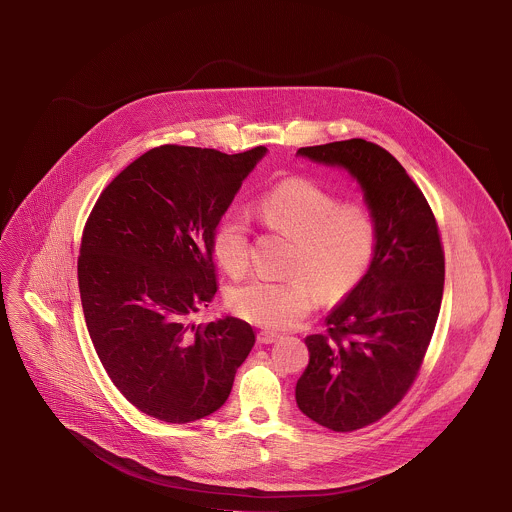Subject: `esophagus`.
Here are the masks:
<instances>
[{
	"label": "esophagus",
	"instance_id": "esophagus-1",
	"mask_svg": "<svg viewBox=\"0 0 512 512\" xmlns=\"http://www.w3.org/2000/svg\"><path fill=\"white\" fill-rule=\"evenodd\" d=\"M278 339H280V335L274 333V331H260V333H258V343H262V345H272V343H276Z\"/></svg>",
	"mask_w": 512,
	"mask_h": 512
}]
</instances>
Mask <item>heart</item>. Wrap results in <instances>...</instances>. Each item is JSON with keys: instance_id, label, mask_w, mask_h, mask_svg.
<instances>
[{"instance_id": "1", "label": "heart", "mask_w": 512, "mask_h": 512, "mask_svg": "<svg viewBox=\"0 0 512 512\" xmlns=\"http://www.w3.org/2000/svg\"><path fill=\"white\" fill-rule=\"evenodd\" d=\"M262 222L292 238L288 280L254 278L228 295L230 309L264 329H290L317 305L319 292L341 299L365 278L376 252V222L361 205L341 201L313 181L292 177L258 199ZM213 256L230 276L250 262V220L230 211L213 232Z\"/></svg>"}]
</instances>
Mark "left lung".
Here are the masks:
<instances>
[{
    "instance_id": "1",
    "label": "left lung",
    "mask_w": 512,
    "mask_h": 512,
    "mask_svg": "<svg viewBox=\"0 0 512 512\" xmlns=\"http://www.w3.org/2000/svg\"><path fill=\"white\" fill-rule=\"evenodd\" d=\"M297 155L345 167L376 222L374 260L327 315V333L305 337L309 365L295 386L307 418L353 432L384 418L420 372L443 295V246L424 193L384 147L353 138Z\"/></svg>"
}]
</instances>
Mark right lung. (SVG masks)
<instances>
[{"mask_svg": "<svg viewBox=\"0 0 512 512\" xmlns=\"http://www.w3.org/2000/svg\"><path fill=\"white\" fill-rule=\"evenodd\" d=\"M266 147H153L100 193L82 230L78 290L98 359L124 398L167 424L226 402L256 343L236 317L195 323L219 290L213 232Z\"/></svg>", "mask_w": 512, "mask_h": 512, "instance_id": "obj_1", "label": "right lung"}]
</instances>
